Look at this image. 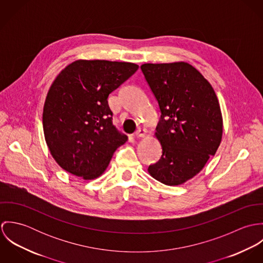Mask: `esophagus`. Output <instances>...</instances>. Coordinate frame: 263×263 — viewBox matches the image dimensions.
<instances>
[{"label": "esophagus", "instance_id": "1", "mask_svg": "<svg viewBox=\"0 0 263 263\" xmlns=\"http://www.w3.org/2000/svg\"><path fill=\"white\" fill-rule=\"evenodd\" d=\"M135 135H136L137 138H144L145 135H146V130L143 129V128H139V129L135 133Z\"/></svg>", "mask_w": 263, "mask_h": 263}]
</instances>
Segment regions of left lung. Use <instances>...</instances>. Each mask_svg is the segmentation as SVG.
Returning a JSON list of instances; mask_svg holds the SVG:
<instances>
[{
	"mask_svg": "<svg viewBox=\"0 0 263 263\" xmlns=\"http://www.w3.org/2000/svg\"><path fill=\"white\" fill-rule=\"evenodd\" d=\"M141 69L161 111L155 135L162 156L148 171L166 185L182 184L220 146L223 118L217 95L187 63L144 64Z\"/></svg>",
	"mask_w": 263,
	"mask_h": 263,
	"instance_id": "left-lung-1",
	"label": "left lung"
}]
</instances>
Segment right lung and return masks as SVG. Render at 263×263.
I'll return each mask as SVG.
<instances>
[{
	"mask_svg": "<svg viewBox=\"0 0 263 263\" xmlns=\"http://www.w3.org/2000/svg\"><path fill=\"white\" fill-rule=\"evenodd\" d=\"M139 66L109 61H76L53 81L47 93L43 133L53 159L86 180L100 176L113 153L127 141L112 122L108 96Z\"/></svg>",
	"mask_w": 263,
	"mask_h": 263,
	"instance_id": "right-lung-1",
	"label": "right lung"
}]
</instances>
